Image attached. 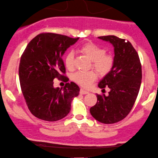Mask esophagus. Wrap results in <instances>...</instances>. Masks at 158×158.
I'll use <instances>...</instances> for the list:
<instances>
[{"instance_id": "obj_1", "label": "esophagus", "mask_w": 158, "mask_h": 158, "mask_svg": "<svg viewBox=\"0 0 158 158\" xmlns=\"http://www.w3.org/2000/svg\"><path fill=\"white\" fill-rule=\"evenodd\" d=\"M80 93L82 94V95H85V94L89 93V92L86 91V90L84 89H80Z\"/></svg>"}]
</instances>
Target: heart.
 Listing matches in <instances>:
<instances>
[{
  "label": "heart",
  "instance_id": "obj_1",
  "mask_svg": "<svg viewBox=\"0 0 158 158\" xmlns=\"http://www.w3.org/2000/svg\"><path fill=\"white\" fill-rule=\"evenodd\" d=\"M79 51L91 60V67L98 74L104 75L109 73L114 64L113 56L110 54H106V51L100 46L93 42H86L79 48ZM74 54L72 51L67 52L65 56L64 63L68 69H74ZM97 75L94 71L76 72L72 76V80L80 86L87 88L95 81Z\"/></svg>",
  "mask_w": 158,
  "mask_h": 158
}]
</instances>
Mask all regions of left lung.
<instances>
[{
	"label": "left lung",
	"mask_w": 158,
	"mask_h": 158,
	"mask_svg": "<svg viewBox=\"0 0 158 158\" xmlns=\"http://www.w3.org/2000/svg\"><path fill=\"white\" fill-rule=\"evenodd\" d=\"M114 47V64L99 82L98 87L110 89L109 95L97 94V103L90 108L93 118L104 124L125 118L131 110L139 93L142 67L139 55L129 41L116 36H99Z\"/></svg>",
	"instance_id": "obj_1"
}]
</instances>
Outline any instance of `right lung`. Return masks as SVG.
Segmentation results:
<instances>
[{
    "label": "right lung",
    "instance_id": "1",
    "mask_svg": "<svg viewBox=\"0 0 158 158\" xmlns=\"http://www.w3.org/2000/svg\"><path fill=\"white\" fill-rule=\"evenodd\" d=\"M79 38L42 33L27 45L21 56L19 74L21 88L31 113L40 119L55 122L70 112L71 103L79 95L74 82L54 87V80L68 81L62 56Z\"/></svg>",
    "mask_w": 158,
    "mask_h": 158
}]
</instances>
